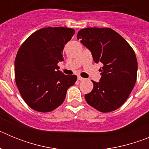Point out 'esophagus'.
<instances>
[{"mask_svg":"<svg viewBox=\"0 0 149 149\" xmlns=\"http://www.w3.org/2000/svg\"><path fill=\"white\" fill-rule=\"evenodd\" d=\"M77 80H78V81H84L85 79H84V77H81V76H77Z\"/></svg>","mask_w":149,"mask_h":149,"instance_id":"obj_1","label":"esophagus"}]
</instances>
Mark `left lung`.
I'll return each instance as SVG.
<instances>
[{
  "label": "left lung",
  "mask_w": 149,
  "mask_h": 149,
  "mask_svg": "<svg viewBox=\"0 0 149 149\" xmlns=\"http://www.w3.org/2000/svg\"><path fill=\"white\" fill-rule=\"evenodd\" d=\"M77 39L90 51L93 60L103 64L99 82L85 95L90 106L102 113L120 107L134 89L137 75V60L130 45L110 28L88 27L78 31Z\"/></svg>",
  "instance_id": "1"
}]
</instances>
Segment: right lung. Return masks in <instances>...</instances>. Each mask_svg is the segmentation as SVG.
Segmentation results:
<instances>
[{
  "label": "right lung",
  "mask_w": 149,
  "mask_h": 149,
  "mask_svg": "<svg viewBox=\"0 0 149 149\" xmlns=\"http://www.w3.org/2000/svg\"><path fill=\"white\" fill-rule=\"evenodd\" d=\"M74 30L45 27L30 35L22 45L15 60L17 87L24 101L38 112H50L63 104L66 92L77 81L59 70L63 51Z\"/></svg>",
  "instance_id": "1"
}]
</instances>
